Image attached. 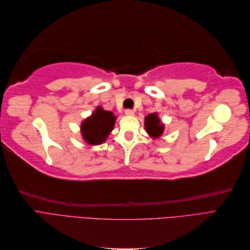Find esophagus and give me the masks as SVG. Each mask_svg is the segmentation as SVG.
Listing matches in <instances>:
<instances>
[{
	"label": "esophagus",
	"instance_id": "obj_1",
	"mask_svg": "<svg viewBox=\"0 0 250 250\" xmlns=\"http://www.w3.org/2000/svg\"><path fill=\"white\" fill-rule=\"evenodd\" d=\"M125 115L126 116H133L134 115V111H133V109H126L125 110Z\"/></svg>",
	"mask_w": 250,
	"mask_h": 250
}]
</instances>
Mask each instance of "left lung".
I'll return each instance as SVG.
<instances>
[{
  "label": "left lung",
  "mask_w": 250,
  "mask_h": 250,
  "mask_svg": "<svg viewBox=\"0 0 250 250\" xmlns=\"http://www.w3.org/2000/svg\"><path fill=\"white\" fill-rule=\"evenodd\" d=\"M146 131L153 138L161 137L164 132V125L161 123L156 113H150L145 118Z\"/></svg>",
  "instance_id": "left-lung-1"
}]
</instances>
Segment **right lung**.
I'll return each mask as SVG.
<instances>
[{
    "label": "right lung",
    "instance_id": "obj_1",
    "mask_svg": "<svg viewBox=\"0 0 250 250\" xmlns=\"http://www.w3.org/2000/svg\"><path fill=\"white\" fill-rule=\"evenodd\" d=\"M116 117L107 110L97 107V110L81 124L83 139L90 145L102 144L112 130Z\"/></svg>",
    "mask_w": 250,
    "mask_h": 250
}]
</instances>
